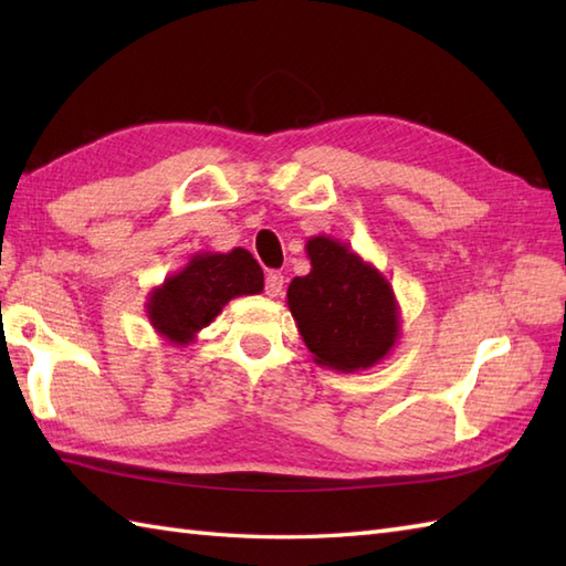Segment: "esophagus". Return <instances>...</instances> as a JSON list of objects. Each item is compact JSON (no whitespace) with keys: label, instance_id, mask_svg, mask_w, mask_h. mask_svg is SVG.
<instances>
[{"label":"esophagus","instance_id":"obj_1","mask_svg":"<svg viewBox=\"0 0 566 566\" xmlns=\"http://www.w3.org/2000/svg\"><path fill=\"white\" fill-rule=\"evenodd\" d=\"M282 286H284V274L282 272H268V276H264V294L280 296Z\"/></svg>","mask_w":566,"mask_h":566}]
</instances>
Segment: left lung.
I'll list each match as a JSON object with an SVG mask.
<instances>
[{"label": "left lung", "instance_id": "left-lung-1", "mask_svg": "<svg viewBox=\"0 0 566 566\" xmlns=\"http://www.w3.org/2000/svg\"><path fill=\"white\" fill-rule=\"evenodd\" d=\"M306 255L311 272L294 276L286 306L314 363L345 375L375 367L401 338L389 280L338 238L311 235Z\"/></svg>", "mask_w": 566, "mask_h": 566}]
</instances>
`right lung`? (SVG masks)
Masks as SVG:
<instances>
[{
	"label": "right lung",
	"mask_w": 566,
	"mask_h": 566,
	"mask_svg": "<svg viewBox=\"0 0 566 566\" xmlns=\"http://www.w3.org/2000/svg\"><path fill=\"white\" fill-rule=\"evenodd\" d=\"M262 290L264 274L245 248L203 250L155 286L148 294L146 316L160 338L185 347L197 340V333L207 328L231 298Z\"/></svg>",
	"instance_id": "right-lung-1"
}]
</instances>
